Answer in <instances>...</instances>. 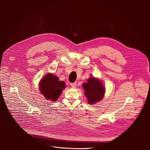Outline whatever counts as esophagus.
I'll list each match as a JSON object with an SVG mask.
<instances>
[{
	"label": "esophagus",
	"mask_w": 150,
	"mask_h": 150,
	"mask_svg": "<svg viewBox=\"0 0 150 150\" xmlns=\"http://www.w3.org/2000/svg\"><path fill=\"white\" fill-rule=\"evenodd\" d=\"M71 87H73V88H75L76 87V82H73V83H71Z\"/></svg>",
	"instance_id": "obj_1"
}]
</instances>
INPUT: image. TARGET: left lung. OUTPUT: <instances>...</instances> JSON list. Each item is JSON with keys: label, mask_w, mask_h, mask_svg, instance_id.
<instances>
[{"label": "left lung", "mask_w": 150, "mask_h": 150, "mask_svg": "<svg viewBox=\"0 0 150 150\" xmlns=\"http://www.w3.org/2000/svg\"><path fill=\"white\" fill-rule=\"evenodd\" d=\"M85 95L89 104H94L100 101L104 95V88L102 82L94 78H90L87 83H83Z\"/></svg>", "instance_id": "obj_1"}]
</instances>
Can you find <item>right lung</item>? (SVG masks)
Masks as SVG:
<instances>
[{"label": "right lung", "instance_id": "1", "mask_svg": "<svg viewBox=\"0 0 150 150\" xmlns=\"http://www.w3.org/2000/svg\"><path fill=\"white\" fill-rule=\"evenodd\" d=\"M65 88V83L59 81L57 76L51 74H47L40 82V90L47 100L56 101L63 90Z\"/></svg>", "mask_w": 150, "mask_h": 150}]
</instances>
